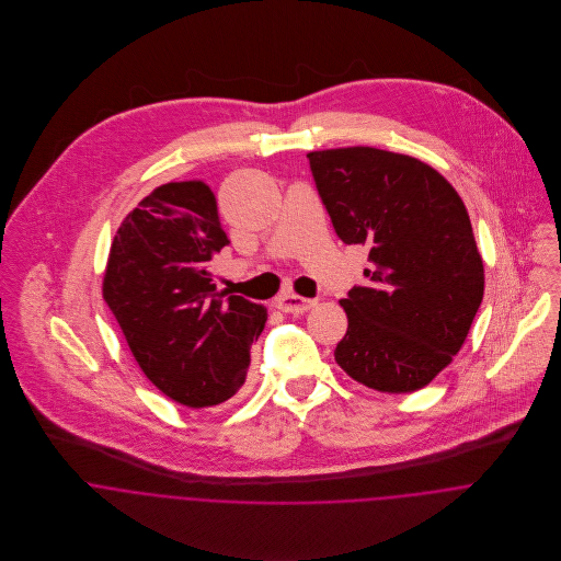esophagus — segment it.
Masks as SVG:
<instances>
[{
	"label": "esophagus",
	"instance_id": "esophagus-1",
	"mask_svg": "<svg viewBox=\"0 0 561 561\" xmlns=\"http://www.w3.org/2000/svg\"><path fill=\"white\" fill-rule=\"evenodd\" d=\"M276 307L285 313H307L309 309L316 307V300H307L298 294H291V291H285L283 296H278L276 300Z\"/></svg>",
	"mask_w": 561,
	"mask_h": 561
}]
</instances>
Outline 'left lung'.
I'll use <instances>...</instances> for the list:
<instances>
[{"label": "left lung", "instance_id": "8db88e82", "mask_svg": "<svg viewBox=\"0 0 561 561\" xmlns=\"http://www.w3.org/2000/svg\"><path fill=\"white\" fill-rule=\"evenodd\" d=\"M343 243L369 248L367 283L341 307L339 367L382 393L430 385L460 352L483 298V263L458 192L423 161L350 147L307 156Z\"/></svg>", "mask_w": 561, "mask_h": 561}]
</instances>
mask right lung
Masks as SVG:
<instances>
[{"instance_id": "1", "label": "right lung", "mask_w": 561, "mask_h": 561, "mask_svg": "<svg viewBox=\"0 0 561 561\" xmlns=\"http://www.w3.org/2000/svg\"><path fill=\"white\" fill-rule=\"evenodd\" d=\"M229 238L214 192L165 183L140 201L112 241L103 298L145 376L190 408L233 398L267 309L218 294L211 263Z\"/></svg>"}]
</instances>
